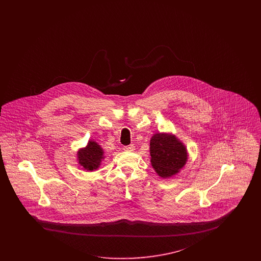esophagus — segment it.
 I'll use <instances>...</instances> for the list:
<instances>
[{"mask_svg":"<svg viewBox=\"0 0 261 261\" xmlns=\"http://www.w3.org/2000/svg\"><path fill=\"white\" fill-rule=\"evenodd\" d=\"M123 150L128 151V152H132V151H134V144H130V145H128V146H124V147H123Z\"/></svg>","mask_w":261,"mask_h":261,"instance_id":"34e87169","label":"esophagus"}]
</instances>
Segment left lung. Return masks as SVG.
<instances>
[{
	"label": "left lung",
	"mask_w": 261,
	"mask_h": 261,
	"mask_svg": "<svg viewBox=\"0 0 261 261\" xmlns=\"http://www.w3.org/2000/svg\"><path fill=\"white\" fill-rule=\"evenodd\" d=\"M150 162L156 173L170 178L180 172L188 162L187 146L175 135L156 133L150 140Z\"/></svg>",
	"instance_id": "left-lung-1"
}]
</instances>
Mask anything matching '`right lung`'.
Instances as JSON below:
<instances>
[{
    "label": "right lung",
    "instance_id": "add662e5",
    "mask_svg": "<svg viewBox=\"0 0 261 261\" xmlns=\"http://www.w3.org/2000/svg\"><path fill=\"white\" fill-rule=\"evenodd\" d=\"M104 159L102 147L95 142L90 140L85 147L77 151V161L80 166L87 171L96 170Z\"/></svg>",
    "mask_w": 261,
    "mask_h": 261
}]
</instances>
